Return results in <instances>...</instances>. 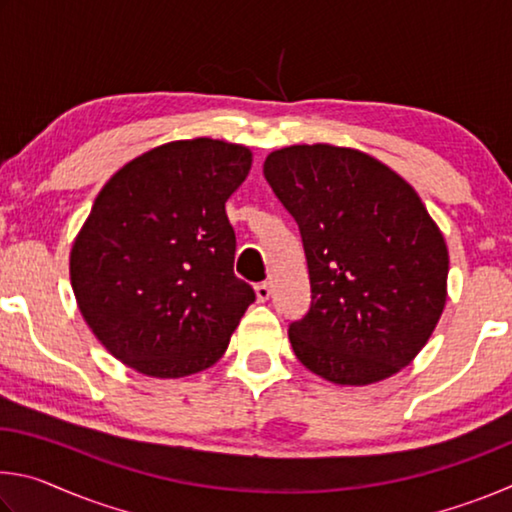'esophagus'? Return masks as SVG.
<instances>
[{
    "mask_svg": "<svg viewBox=\"0 0 512 512\" xmlns=\"http://www.w3.org/2000/svg\"><path fill=\"white\" fill-rule=\"evenodd\" d=\"M255 296H257L259 302H266L268 298H271V284H268V282L255 284Z\"/></svg>",
    "mask_w": 512,
    "mask_h": 512,
    "instance_id": "1",
    "label": "esophagus"
}]
</instances>
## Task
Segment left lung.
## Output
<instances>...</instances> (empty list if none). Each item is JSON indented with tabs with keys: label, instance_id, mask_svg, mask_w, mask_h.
I'll use <instances>...</instances> for the list:
<instances>
[{
	"label": "left lung",
	"instance_id": "1",
	"mask_svg": "<svg viewBox=\"0 0 512 512\" xmlns=\"http://www.w3.org/2000/svg\"><path fill=\"white\" fill-rule=\"evenodd\" d=\"M264 178L307 257L311 305L289 325L302 366L341 386L409 366L443 314L449 273L443 232L415 189L372 155L332 144L273 151Z\"/></svg>",
	"mask_w": 512,
	"mask_h": 512
}]
</instances>
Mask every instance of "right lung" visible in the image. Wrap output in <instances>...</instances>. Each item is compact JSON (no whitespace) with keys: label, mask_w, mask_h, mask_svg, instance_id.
Masks as SVG:
<instances>
[{"label":"right lung","mask_w":512,"mask_h":512,"mask_svg":"<svg viewBox=\"0 0 512 512\" xmlns=\"http://www.w3.org/2000/svg\"><path fill=\"white\" fill-rule=\"evenodd\" d=\"M250 164L241 144L178 140L124 164L94 198L69 277L85 323L128 368L178 379L228 350L255 300L225 214Z\"/></svg>","instance_id":"1"}]
</instances>
